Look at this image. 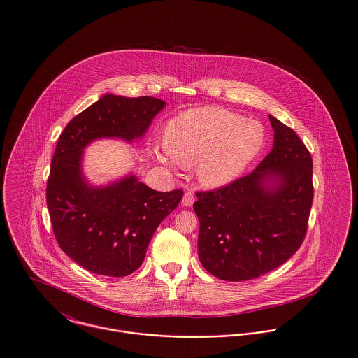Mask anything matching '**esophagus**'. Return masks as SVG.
<instances>
[{"mask_svg": "<svg viewBox=\"0 0 358 358\" xmlns=\"http://www.w3.org/2000/svg\"><path fill=\"white\" fill-rule=\"evenodd\" d=\"M194 203V194L192 192H187L182 197V205L184 206H192Z\"/></svg>", "mask_w": 358, "mask_h": 358, "instance_id": "obj_1", "label": "esophagus"}]
</instances>
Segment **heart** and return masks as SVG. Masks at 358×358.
Returning a JSON list of instances; mask_svg holds the SVG:
<instances>
[{
	"label": "heart",
	"instance_id": "obj_1",
	"mask_svg": "<svg viewBox=\"0 0 358 358\" xmlns=\"http://www.w3.org/2000/svg\"><path fill=\"white\" fill-rule=\"evenodd\" d=\"M264 127L222 107H200L169 120L164 142H154V159L171 168L196 166L204 187L234 182L262 150Z\"/></svg>",
	"mask_w": 358,
	"mask_h": 358
}]
</instances>
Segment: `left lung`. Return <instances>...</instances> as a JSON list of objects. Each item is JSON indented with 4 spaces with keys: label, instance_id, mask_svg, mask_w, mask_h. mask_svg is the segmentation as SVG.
Returning <instances> with one entry per match:
<instances>
[{
    "label": "left lung",
    "instance_id": "8db88e82",
    "mask_svg": "<svg viewBox=\"0 0 358 358\" xmlns=\"http://www.w3.org/2000/svg\"><path fill=\"white\" fill-rule=\"evenodd\" d=\"M271 152L250 174L196 193L199 259L213 276L241 282L270 273L301 247L313 204V159L296 133L270 115Z\"/></svg>",
    "mask_w": 358,
    "mask_h": 358
}]
</instances>
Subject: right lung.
Returning <instances> with one entry per match:
<instances>
[{
  "mask_svg": "<svg viewBox=\"0 0 358 358\" xmlns=\"http://www.w3.org/2000/svg\"><path fill=\"white\" fill-rule=\"evenodd\" d=\"M165 106L153 96L106 94L59 138L47 182L52 228L60 248L90 273L120 278L138 270L157 227L184 192H157L133 173L92 185L83 171L85 149L102 138L139 141Z\"/></svg>",
  "mask_w": 358,
  "mask_h": 358,
  "instance_id": "right-lung-1",
  "label": "right lung"
}]
</instances>
